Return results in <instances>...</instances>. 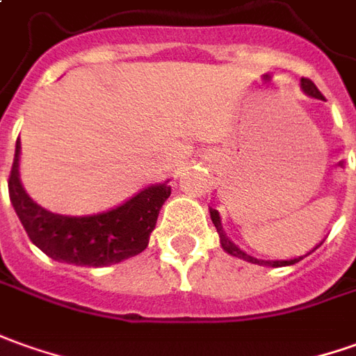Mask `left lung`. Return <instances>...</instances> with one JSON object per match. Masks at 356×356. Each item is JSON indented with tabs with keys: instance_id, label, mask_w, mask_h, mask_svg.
Instances as JSON below:
<instances>
[{
	"instance_id": "obj_1",
	"label": "left lung",
	"mask_w": 356,
	"mask_h": 356,
	"mask_svg": "<svg viewBox=\"0 0 356 356\" xmlns=\"http://www.w3.org/2000/svg\"><path fill=\"white\" fill-rule=\"evenodd\" d=\"M300 86H302V91L306 93V95L310 97H316V99H323L321 95V91L318 87L314 86V81L312 79H306V77H302V81H300ZM210 218H212V224L216 226V232H218L220 236V243H222V248L224 251H228L229 255H234V257H239V259L243 261H249V263H257V265H269V267H284V265H294V263H298L302 257H294V259L290 261H261V259H255V257H251L248 255L245 251H241V249L232 241V239L224 234V228H222V222H220V214L218 210L210 209Z\"/></svg>"
}]
</instances>
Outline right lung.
Listing matches in <instances>:
<instances>
[{
	"label": "right lung",
	"instance_id": "add662e5",
	"mask_svg": "<svg viewBox=\"0 0 356 356\" xmlns=\"http://www.w3.org/2000/svg\"><path fill=\"white\" fill-rule=\"evenodd\" d=\"M21 142L17 140L9 173V198L26 236L48 257L79 267H107L134 257L147 248L158 214L171 195L165 183L152 185L138 195L93 216H62L36 204L19 179Z\"/></svg>",
	"mask_w": 356,
	"mask_h": 356
}]
</instances>
